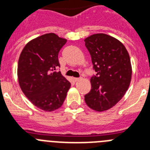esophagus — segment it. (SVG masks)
<instances>
[{
    "mask_svg": "<svg viewBox=\"0 0 150 150\" xmlns=\"http://www.w3.org/2000/svg\"><path fill=\"white\" fill-rule=\"evenodd\" d=\"M80 79H82L81 77H79V78H74V80L75 82H77V81H79Z\"/></svg>",
    "mask_w": 150,
    "mask_h": 150,
    "instance_id": "esophagus-1",
    "label": "esophagus"
}]
</instances>
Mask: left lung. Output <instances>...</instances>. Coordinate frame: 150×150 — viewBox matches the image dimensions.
Wrapping results in <instances>:
<instances>
[{"label":"left lung","instance_id":"left-lung-1","mask_svg":"<svg viewBox=\"0 0 150 150\" xmlns=\"http://www.w3.org/2000/svg\"><path fill=\"white\" fill-rule=\"evenodd\" d=\"M84 41L96 72L90 79L91 88L85 101L94 110H107L122 98L129 87L132 74L129 54L120 40L107 34H92Z\"/></svg>","mask_w":150,"mask_h":150}]
</instances>
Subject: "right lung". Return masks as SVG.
<instances>
[{"label": "right lung", "instance_id": "obj_1", "mask_svg": "<svg viewBox=\"0 0 150 150\" xmlns=\"http://www.w3.org/2000/svg\"><path fill=\"white\" fill-rule=\"evenodd\" d=\"M67 40L54 33L43 34L25 45L18 62V79L23 93L34 106L51 112L62 107L71 83L55 71L58 55Z\"/></svg>", "mask_w": 150, "mask_h": 150}]
</instances>
